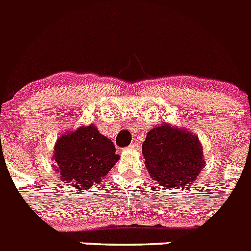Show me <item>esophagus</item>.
I'll return each instance as SVG.
<instances>
[{
	"instance_id": "1",
	"label": "esophagus",
	"mask_w": 251,
	"mask_h": 251,
	"mask_svg": "<svg viewBox=\"0 0 251 251\" xmlns=\"http://www.w3.org/2000/svg\"><path fill=\"white\" fill-rule=\"evenodd\" d=\"M139 147H141V146H139V143H137V142H134V143H130L129 145V150H133V151H137V150H139Z\"/></svg>"
}]
</instances>
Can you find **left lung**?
I'll return each mask as SVG.
<instances>
[{
	"mask_svg": "<svg viewBox=\"0 0 251 251\" xmlns=\"http://www.w3.org/2000/svg\"><path fill=\"white\" fill-rule=\"evenodd\" d=\"M142 153L151 178L167 188L190 186L205 166L199 138L188 130L168 124L147 133Z\"/></svg>",
	"mask_w": 251,
	"mask_h": 251,
	"instance_id": "left-lung-1",
	"label": "left lung"
}]
</instances>
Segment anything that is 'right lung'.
<instances>
[{
  "label": "right lung",
  "mask_w": 251,
  "mask_h": 251,
  "mask_svg": "<svg viewBox=\"0 0 251 251\" xmlns=\"http://www.w3.org/2000/svg\"><path fill=\"white\" fill-rule=\"evenodd\" d=\"M52 158L64 182L84 188L100 182L119 156L110 139L100 134L95 126H86L59 137Z\"/></svg>",
  "instance_id": "add662e5"
}]
</instances>
